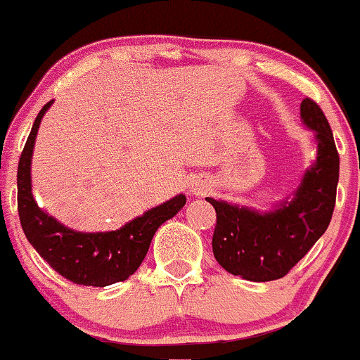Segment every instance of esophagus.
Listing matches in <instances>:
<instances>
[{
    "mask_svg": "<svg viewBox=\"0 0 360 360\" xmlns=\"http://www.w3.org/2000/svg\"><path fill=\"white\" fill-rule=\"evenodd\" d=\"M206 191H207L206 185H202V184H195V185H192V194L201 195V194H206Z\"/></svg>",
    "mask_w": 360,
    "mask_h": 360,
    "instance_id": "esophagus-1",
    "label": "esophagus"
}]
</instances>
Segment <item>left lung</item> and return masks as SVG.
Listing matches in <instances>:
<instances>
[{
	"mask_svg": "<svg viewBox=\"0 0 360 360\" xmlns=\"http://www.w3.org/2000/svg\"><path fill=\"white\" fill-rule=\"evenodd\" d=\"M303 124L316 133L317 159L290 201L258 211L206 198L217 211L213 255L227 272L266 283L286 276L331 221L340 179V155L331 126L312 98L300 105Z\"/></svg>",
	"mask_w": 360,
	"mask_h": 360,
	"instance_id": "1",
	"label": "left lung"
}]
</instances>
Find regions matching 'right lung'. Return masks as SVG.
Returning <instances> with one entry per match:
<instances>
[{
    "label": "right lung",
    "mask_w": 360,
    "mask_h": 360,
    "mask_svg": "<svg viewBox=\"0 0 360 360\" xmlns=\"http://www.w3.org/2000/svg\"><path fill=\"white\" fill-rule=\"evenodd\" d=\"M51 103L53 100L39 110L18 161L17 205L22 231L43 260L70 283L94 288L121 283L139 269L155 231L179 213L187 198L175 195L110 232H76L44 213L32 198L31 159L39 123Z\"/></svg>",
    "instance_id": "obj_1"
}]
</instances>
